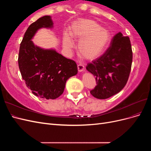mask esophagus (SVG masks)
I'll return each mask as SVG.
<instances>
[{
	"label": "esophagus",
	"mask_w": 151,
	"mask_h": 151,
	"mask_svg": "<svg viewBox=\"0 0 151 151\" xmlns=\"http://www.w3.org/2000/svg\"><path fill=\"white\" fill-rule=\"evenodd\" d=\"M77 69L79 72H83L84 70V66L82 64L77 65Z\"/></svg>",
	"instance_id": "34e87169"
}]
</instances>
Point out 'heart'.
Segmentation results:
<instances>
[{"label": "heart", "instance_id": "b5f03b06", "mask_svg": "<svg viewBox=\"0 0 151 151\" xmlns=\"http://www.w3.org/2000/svg\"><path fill=\"white\" fill-rule=\"evenodd\" d=\"M70 35L72 38L81 40L78 45L79 52L88 60L101 56L111 40L110 32L91 19H81L75 21L70 27ZM63 43L67 50H70L74 45L70 37L67 34L63 36Z\"/></svg>", "mask_w": 151, "mask_h": 151}]
</instances>
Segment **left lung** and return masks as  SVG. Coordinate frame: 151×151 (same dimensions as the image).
I'll return each mask as SVG.
<instances>
[{"label": "left lung", "mask_w": 151, "mask_h": 151, "mask_svg": "<svg viewBox=\"0 0 151 151\" xmlns=\"http://www.w3.org/2000/svg\"><path fill=\"white\" fill-rule=\"evenodd\" d=\"M132 56L129 37L119 32L113 36L106 52L86 66L97 84L90 93L96 98L104 99L119 93L129 79Z\"/></svg>", "instance_id": "left-lung-1"}]
</instances>
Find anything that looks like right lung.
I'll return each mask as SVG.
<instances>
[{
	"instance_id": "obj_1",
	"label": "right lung",
	"mask_w": 151,
	"mask_h": 151,
	"mask_svg": "<svg viewBox=\"0 0 151 151\" xmlns=\"http://www.w3.org/2000/svg\"><path fill=\"white\" fill-rule=\"evenodd\" d=\"M53 22L45 16L27 29L20 44L18 65L26 86L36 96L47 99L58 98L67 80L77 73L76 63L53 50L35 46L31 40L38 29L51 28Z\"/></svg>"
}]
</instances>
